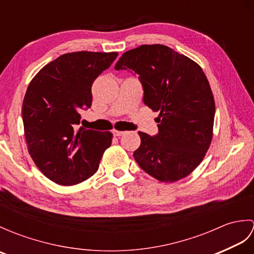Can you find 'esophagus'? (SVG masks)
Masks as SVG:
<instances>
[{
    "instance_id": "esophagus-1",
    "label": "esophagus",
    "mask_w": 254,
    "mask_h": 254,
    "mask_svg": "<svg viewBox=\"0 0 254 254\" xmlns=\"http://www.w3.org/2000/svg\"><path fill=\"white\" fill-rule=\"evenodd\" d=\"M126 133V132H122V131H117V130H115V131H112V134L115 136H121V135H123V134Z\"/></svg>"
}]
</instances>
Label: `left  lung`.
Instances as JSON below:
<instances>
[{
    "mask_svg": "<svg viewBox=\"0 0 254 254\" xmlns=\"http://www.w3.org/2000/svg\"><path fill=\"white\" fill-rule=\"evenodd\" d=\"M116 69L135 73L144 104L159 116L158 134L138 132L134 159L161 182H176L201 164L213 137L215 101L202 67L164 45H143L124 52Z\"/></svg>",
    "mask_w": 254,
    "mask_h": 254,
    "instance_id": "8db88e82",
    "label": "left lung"
}]
</instances>
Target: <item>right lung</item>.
<instances>
[{"label":"right lung","instance_id":"1","mask_svg":"<svg viewBox=\"0 0 254 254\" xmlns=\"http://www.w3.org/2000/svg\"><path fill=\"white\" fill-rule=\"evenodd\" d=\"M117 52L65 53L42 67L31 79L21 108L29 155L48 179L74 186L98 170L112 133L77 126L90 108L91 85L109 67Z\"/></svg>","mask_w":254,"mask_h":254}]
</instances>
